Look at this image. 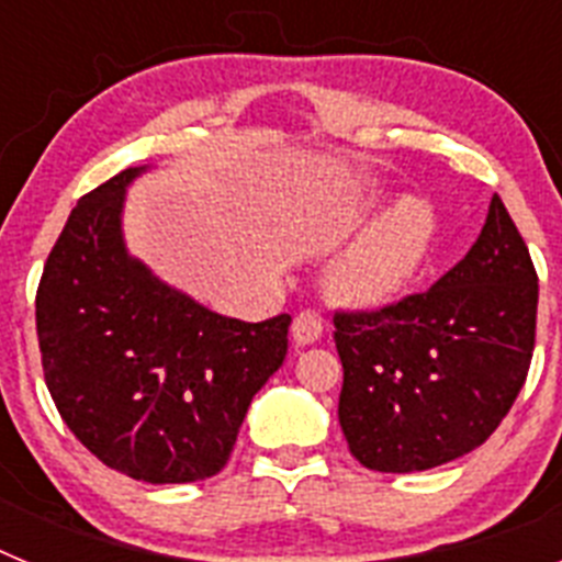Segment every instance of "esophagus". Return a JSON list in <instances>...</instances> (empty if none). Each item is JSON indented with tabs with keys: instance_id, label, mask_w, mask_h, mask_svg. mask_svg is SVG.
<instances>
[{
	"instance_id": "obj_1",
	"label": "esophagus",
	"mask_w": 562,
	"mask_h": 562,
	"mask_svg": "<svg viewBox=\"0 0 562 562\" xmlns=\"http://www.w3.org/2000/svg\"><path fill=\"white\" fill-rule=\"evenodd\" d=\"M321 335H324V317H321V312L304 310L295 321H292V340H295L297 346H310V342H315Z\"/></svg>"
}]
</instances>
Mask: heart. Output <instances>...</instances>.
<instances>
[{
    "instance_id": "b5f03b06",
    "label": "heart",
    "mask_w": 562,
    "mask_h": 562,
    "mask_svg": "<svg viewBox=\"0 0 562 562\" xmlns=\"http://www.w3.org/2000/svg\"><path fill=\"white\" fill-rule=\"evenodd\" d=\"M439 216L422 196H400L376 213L331 267L329 290L340 304L374 310L414 284L434 258Z\"/></svg>"
}]
</instances>
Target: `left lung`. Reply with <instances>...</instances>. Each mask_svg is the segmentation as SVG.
<instances>
[{
  "mask_svg": "<svg viewBox=\"0 0 562 562\" xmlns=\"http://www.w3.org/2000/svg\"><path fill=\"white\" fill-rule=\"evenodd\" d=\"M535 317L538 272L495 193L475 245L428 292L335 315L351 456L416 473L484 445L524 389Z\"/></svg>",
  "mask_w": 562,
  "mask_h": 562,
  "instance_id": "left-lung-1",
  "label": "left lung"
}]
</instances>
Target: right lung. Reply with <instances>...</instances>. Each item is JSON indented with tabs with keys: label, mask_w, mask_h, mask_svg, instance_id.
Here are the masks:
<instances>
[{
	"label": "right lung",
	"mask_w": 562,
	"mask_h": 562,
	"mask_svg": "<svg viewBox=\"0 0 562 562\" xmlns=\"http://www.w3.org/2000/svg\"><path fill=\"white\" fill-rule=\"evenodd\" d=\"M126 168L87 193L44 265V382L89 453L128 479L188 484L227 464L252 396L281 369L290 315L211 312L128 256Z\"/></svg>",
	"instance_id": "add662e5"
}]
</instances>
